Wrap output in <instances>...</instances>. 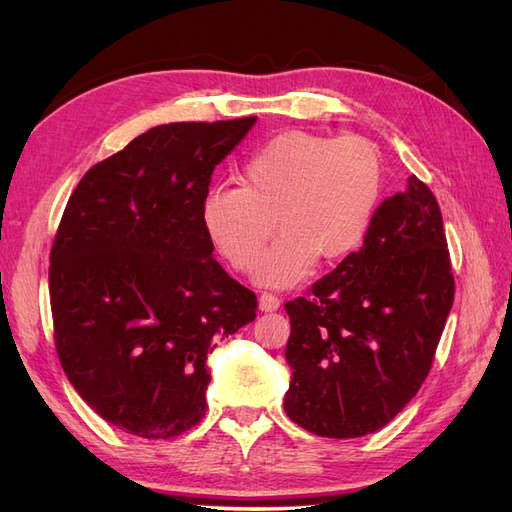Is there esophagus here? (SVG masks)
I'll use <instances>...</instances> for the list:
<instances>
[{
  "label": "esophagus",
  "mask_w": 512,
  "mask_h": 512,
  "mask_svg": "<svg viewBox=\"0 0 512 512\" xmlns=\"http://www.w3.org/2000/svg\"><path fill=\"white\" fill-rule=\"evenodd\" d=\"M258 305H260L262 312H275V309L280 307V297H277V294H273V292H262L258 297Z\"/></svg>",
  "instance_id": "esophagus-1"
}]
</instances>
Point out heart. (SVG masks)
<instances>
[{"label":"heart","instance_id":"obj_1","mask_svg":"<svg viewBox=\"0 0 512 512\" xmlns=\"http://www.w3.org/2000/svg\"><path fill=\"white\" fill-rule=\"evenodd\" d=\"M384 185L382 153L359 134L288 130L245 158L241 183L215 185L200 207L205 235L228 265L252 273L274 224L283 237L263 255L256 280L288 288L318 258L342 260L359 247Z\"/></svg>","mask_w":512,"mask_h":512}]
</instances>
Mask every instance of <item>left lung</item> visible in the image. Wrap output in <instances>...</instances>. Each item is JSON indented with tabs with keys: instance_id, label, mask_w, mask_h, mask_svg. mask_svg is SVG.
<instances>
[{
	"instance_id": "8db88e82",
	"label": "left lung",
	"mask_w": 512,
	"mask_h": 512,
	"mask_svg": "<svg viewBox=\"0 0 512 512\" xmlns=\"http://www.w3.org/2000/svg\"><path fill=\"white\" fill-rule=\"evenodd\" d=\"M453 299L438 200L412 175L378 207L361 250L286 303L290 421L337 440L391 423L425 382Z\"/></svg>"
}]
</instances>
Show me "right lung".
<instances>
[{
    "label": "right lung",
    "instance_id": "add662e5",
    "mask_svg": "<svg viewBox=\"0 0 512 512\" xmlns=\"http://www.w3.org/2000/svg\"><path fill=\"white\" fill-rule=\"evenodd\" d=\"M256 117L179 121L91 166L51 247L53 337L70 384L106 423L168 440L200 423L215 342L256 318V294L211 256V175Z\"/></svg>",
    "mask_w": 512,
    "mask_h": 512
}]
</instances>
